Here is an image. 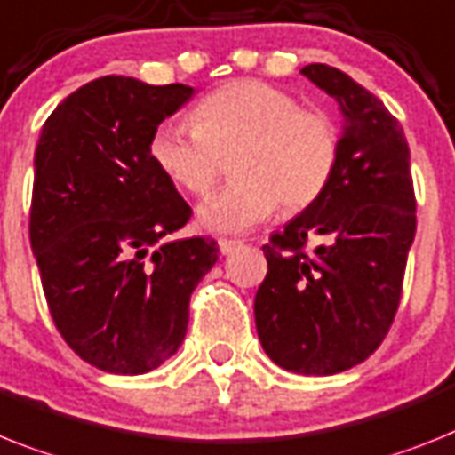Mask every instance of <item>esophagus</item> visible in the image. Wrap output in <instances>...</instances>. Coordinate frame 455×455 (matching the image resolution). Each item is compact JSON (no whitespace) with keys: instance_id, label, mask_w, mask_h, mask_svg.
Wrapping results in <instances>:
<instances>
[{"instance_id":"obj_1","label":"esophagus","mask_w":455,"mask_h":455,"mask_svg":"<svg viewBox=\"0 0 455 455\" xmlns=\"http://www.w3.org/2000/svg\"><path fill=\"white\" fill-rule=\"evenodd\" d=\"M217 245H220L221 254H231L240 247V240H231V238H220L217 240Z\"/></svg>"}]
</instances>
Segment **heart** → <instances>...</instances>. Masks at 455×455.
Returning a JSON list of instances; mask_svg holds the SVG:
<instances>
[{
  "instance_id": "obj_1",
  "label": "heart",
  "mask_w": 455,
  "mask_h": 455,
  "mask_svg": "<svg viewBox=\"0 0 455 455\" xmlns=\"http://www.w3.org/2000/svg\"><path fill=\"white\" fill-rule=\"evenodd\" d=\"M339 129L322 110L263 80H234L192 108V127L164 120L148 143L156 171L182 192L204 196L221 156L235 180L204 201L198 221L212 231H247L284 205L300 212L323 196L339 164Z\"/></svg>"
}]
</instances>
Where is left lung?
<instances>
[{
  "instance_id": "1",
  "label": "left lung",
  "mask_w": 455,
  "mask_h": 455,
  "mask_svg": "<svg viewBox=\"0 0 455 455\" xmlns=\"http://www.w3.org/2000/svg\"><path fill=\"white\" fill-rule=\"evenodd\" d=\"M305 78L339 104V164L323 196L270 235L268 273L254 299L263 351L299 375L363 363L387 338L416 234L410 148L375 94L328 64ZM312 235L323 243L307 250Z\"/></svg>"
}]
</instances>
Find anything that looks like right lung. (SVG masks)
Returning <instances> with one entry per match:
<instances>
[{"label":"right lung","instance_id":"1","mask_svg":"<svg viewBox=\"0 0 455 455\" xmlns=\"http://www.w3.org/2000/svg\"><path fill=\"white\" fill-rule=\"evenodd\" d=\"M192 94L104 76L52 110L36 145L29 240L48 310L64 342L113 375L173 356L192 291L217 261L215 240H169L192 208L148 152Z\"/></svg>","mask_w":455,"mask_h":455}]
</instances>
